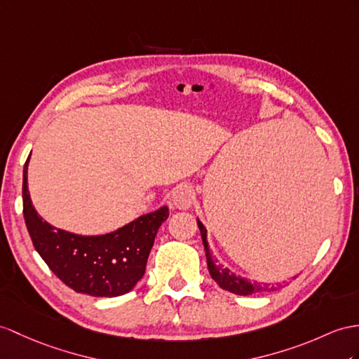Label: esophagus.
I'll return each mask as SVG.
<instances>
[{"label": "esophagus", "instance_id": "obj_1", "mask_svg": "<svg viewBox=\"0 0 359 359\" xmlns=\"http://www.w3.org/2000/svg\"><path fill=\"white\" fill-rule=\"evenodd\" d=\"M194 187L190 184H181L172 191V204L175 208L186 210L194 204Z\"/></svg>", "mask_w": 359, "mask_h": 359}]
</instances>
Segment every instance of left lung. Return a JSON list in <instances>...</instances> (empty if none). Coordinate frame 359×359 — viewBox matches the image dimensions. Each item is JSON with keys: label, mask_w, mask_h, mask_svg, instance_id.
<instances>
[{"label": "left lung", "mask_w": 359, "mask_h": 359, "mask_svg": "<svg viewBox=\"0 0 359 359\" xmlns=\"http://www.w3.org/2000/svg\"><path fill=\"white\" fill-rule=\"evenodd\" d=\"M198 226L201 231V238L204 242L205 248V256H207V266L210 271V276H212L213 280L219 285L222 290L233 292L236 295H251V294H259V292H271L274 291V286H269L266 283H251L247 278H242L239 276H234L230 273L229 268H224L222 265H217V260H215L210 255L208 243H207V230L205 226L198 221Z\"/></svg>", "instance_id": "left-lung-1"}]
</instances>
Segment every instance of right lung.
Masks as SVG:
<instances>
[{"instance_id": "1", "label": "right lung", "mask_w": 359, "mask_h": 359, "mask_svg": "<svg viewBox=\"0 0 359 359\" xmlns=\"http://www.w3.org/2000/svg\"><path fill=\"white\" fill-rule=\"evenodd\" d=\"M27 164L22 172V213L33 247L48 268L68 287L93 297H117L129 292L144 276L147 257L169 208L103 236H79L55 229L36 213L27 189Z\"/></svg>"}]
</instances>
